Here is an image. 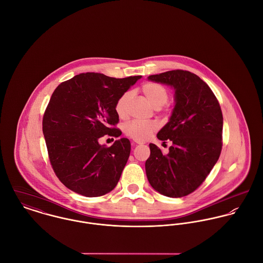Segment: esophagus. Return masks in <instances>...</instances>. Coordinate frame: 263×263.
I'll return each mask as SVG.
<instances>
[{
  "instance_id": "obj_1",
  "label": "esophagus",
  "mask_w": 263,
  "mask_h": 263,
  "mask_svg": "<svg viewBox=\"0 0 263 263\" xmlns=\"http://www.w3.org/2000/svg\"><path fill=\"white\" fill-rule=\"evenodd\" d=\"M134 144L136 145H144L145 142H142V141H137V140H134Z\"/></svg>"
}]
</instances>
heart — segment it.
<instances>
[{
    "instance_id": "1",
    "label": "heart",
    "mask_w": 263,
    "mask_h": 263,
    "mask_svg": "<svg viewBox=\"0 0 263 263\" xmlns=\"http://www.w3.org/2000/svg\"><path fill=\"white\" fill-rule=\"evenodd\" d=\"M142 92L146 99L150 102L151 105L155 109H160L163 107L169 98L167 89L157 83H147L142 87ZM133 97V93L127 91L123 93L115 104V112L120 118H125L127 116L128 103ZM157 123L154 121H139L132 120L124 124V133L137 141H144L149 138L151 134L157 129Z\"/></svg>"
}]
</instances>
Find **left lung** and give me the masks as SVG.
<instances>
[{
  "label": "left lung",
  "mask_w": 263,
  "mask_h": 263,
  "mask_svg": "<svg viewBox=\"0 0 263 263\" xmlns=\"http://www.w3.org/2000/svg\"><path fill=\"white\" fill-rule=\"evenodd\" d=\"M174 89V108L157 138L172 146L164 155L154 144L146 161L151 186L169 197L193 192L210 174L222 150L223 114L206 83L188 71L176 70L148 77Z\"/></svg>",
  "instance_id": "obj_1"
}]
</instances>
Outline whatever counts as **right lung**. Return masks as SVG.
I'll return each instance as SVG.
<instances>
[{
  "label": "right lung",
  "mask_w": 263,
  "mask_h": 263,
  "mask_svg": "<svg viewBox=\"0 0 263 263\" xmlns=\"http://www.w3.org/2000/svg\"><path fill=\"white\" fill-rule=\"evenodd\" d=\"M141 76L123 79L83 73L60 84L42 120L49 161L66 187L87 197L101 196L116 186L130 153L122 138L106 148L101 137H119L118 98Z\"/></svg>",
  "instance_id": "add662e5"
}]
</instances>
